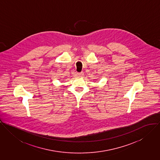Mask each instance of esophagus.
Wrapping results in <instances>:
<instances>
[{"instance_id": "1", "label": "esophagus", "mask_w": 160, "mask_h": 160, "mask_svg": "<svg viewBox=\"0 0 160 160\" xmlns=\"http://www.w3.org/2000/svg\"><path fill=\"white\" fill-rule=\"evenodd\" d=\"M77 75L78 76H79V77H82V76H83V72H78V73H77Z\"/></svg>"}]
</instances>
